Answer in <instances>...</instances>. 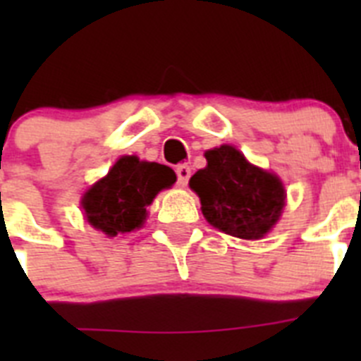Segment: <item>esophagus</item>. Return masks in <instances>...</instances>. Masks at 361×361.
<instances>
[{
    "instance_id": "1",
    "label": "esophagus",
    "mask_w": 361,
    "mask_h": 361,
    "mask_svg": "<svg viewBox=\"0 0 361 361\" xmlns=\"http://www.w3.org/2000/svg\"><path fill=\"white\" fill-rule=\"evenodd\" d=\"M175 173H177V184L184 188L191 177V168L188 164H178L177 168H175Z\"/></svg>"
}]
</instances>
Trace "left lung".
<instances>
[{"mask_svg":"<svg viewBox=\"0 0 361 361\" xmlns=\"http://www.w3.org/2000/svg\"><path fill=\"white\" fill-rule=\"evenodd\" d=\"M208 166L190 178L209 224L238 238H262L283 208V186L233 146L206 152Z\"/></svg>","mask_w":361,"mask_h":361,"instance_id":"left-lung-1","label":"left lung"}]
</instances>
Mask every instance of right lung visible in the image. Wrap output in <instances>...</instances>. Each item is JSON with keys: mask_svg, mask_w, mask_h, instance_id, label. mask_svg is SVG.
<instances>
[{"mask_svg": "<svg viewBox=\"0 0 361 361\" xmlns=\"http://www.w3.org/2000/svg\"><path fill=\"white\" fill-rule=\"evenodd\" d=\"M175 173L157 162L123 157L104 178L86 191L82 199L86 220L108 237L139 228L146 208L159 191L175 183Z\"/></svg>", "mask_w": 361, "mask_h": 361, "instance_id": "add662e5", "label": "right lung"}]
</instances>
